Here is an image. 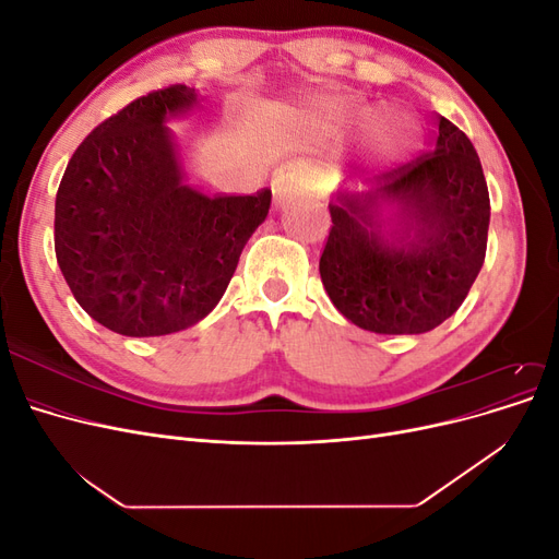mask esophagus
I'll return each mask as SVG.
<instances>
[{"label":"esophagus","mask_w":559,"mask_h":559,"mask_svg":"<svg viewBox=\"0 0 559 559\" xmlns=\"http://www.w3.org/2000/svg\"><path fill=\"white\" fill-rule=\"evenodd\" d=\"M308 189V175L302 167H284V170L273 179V198L277 205H284L286 200H292L294 195L302 193Z\"/></svg>","instance_id":"obj_1"}]
</instances>
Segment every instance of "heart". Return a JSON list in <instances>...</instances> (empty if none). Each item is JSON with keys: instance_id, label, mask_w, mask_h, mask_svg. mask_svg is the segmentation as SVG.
<instances>
[{"instance_id": "1", "label": "heart", "mask_w": 559, "mask_h": 559, "mask_svg": "<svg viewBox=\"0 0 559 559\" xmlns=\"http://www.w3.org/2000/svg\"><path fill=\"white\" fill-rule=\"evenodd\" d=\"M312 116L321 126L335 128L345 123V114L337 107H319L312 111ZM417 144V126L411 116L405 114H392L382 118L376 126L373 134H370V154L380 165H392L403 160L411 154Z\"/></svg>"}]
</instances>
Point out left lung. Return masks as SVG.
<instances>
[{"label":"left lung","instance_id":"8db88e82","mask_svg":"<svg viewBox=\"0 0 559 559\" xmlns=\"http://www.w3.org/2000/svg\"><path fill=\"white\" fill-rule=\"evenodd\" d=\"M335 191L321 284L354 326L427 333L462 306L487 249L489 193L466 134L438 116L431 154Z\"/></svg>","mask_w":559,"mask_h":559}]
</instances>
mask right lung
<instances>
[{
	"label": "right lung",
	"instance_id": "add662e5",
	"mask_svg": "<svg viewBox=\"0 0 559 559\" xmlns=\"http://www.w3.org/2000/svg\"><path fill=\"white\" fill-rule=\"evenodd\" d=\"M200 103L170 86L99 123L56 195V257L79 306L130 337L177 333L222 300L267 216L270 189L207 195L186 183L173 118Z\"/></svg>",
	"mask_w": 559,
	"mask_h": 559
}]
</instances>
